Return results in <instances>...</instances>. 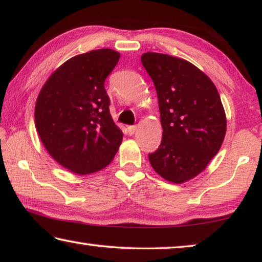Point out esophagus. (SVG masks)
Segmentation results:
<instances>
[{
	"mask_svg": "<svg viewBox=\"0 0 262 262\" xmlns=\"http://www.w3.org/2000/svg\"><path fill=\"white\" fill-rule=\"evenodd\" d=\"M136 130H137V126L136 125H131V126H127V132L130 135H134L135 132H136Z\"/></svg>",
	"mask_w": 262,
	"mask_h": 262,
	"instance_id": "34e87169",
	"label": "esophagus"
}]
</instances>
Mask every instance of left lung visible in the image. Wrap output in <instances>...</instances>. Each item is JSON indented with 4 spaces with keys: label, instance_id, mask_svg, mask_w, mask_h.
<instances>
[{
    "label": "left lung",
    "instance_id": "1",
    "mask_svg": "<svg viewBox=\"0 0 262 262\" xmlns=\"http://www.w3.org/2000/svg\"><path fill=\"white\" fill-rule=\"evenodd\" d=\"M142 63L158 96L162 143L148 155L165 180L183 184L203 172L224 142L226 115L212 80L192 63L145 52Z\"/></svg>",
    "mask_w": 262,
    "mask_h": 262
}]
</instances>
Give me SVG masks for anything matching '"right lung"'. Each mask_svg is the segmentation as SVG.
Returning <instances> with one entry per match:
<instances>
[{
  "mask_svg": "<svg viewBox=\"0 0 262 262\" xmlns=\"http://www.w3.org/2000/svg\"><path fill=\"white\" fill-rule=\"evenodd\" d=\"M120 54L92 50L68 59L39 91L35 126L42 144L58 164L76 174L102 170L115 158L123 132L110 115L104 82Z\"/></svg>",
  "mask_w": 262,
  "mask_h": 262,
  "instance_id": "obj_1",
  "label": "right lung"
}]
</instances>
